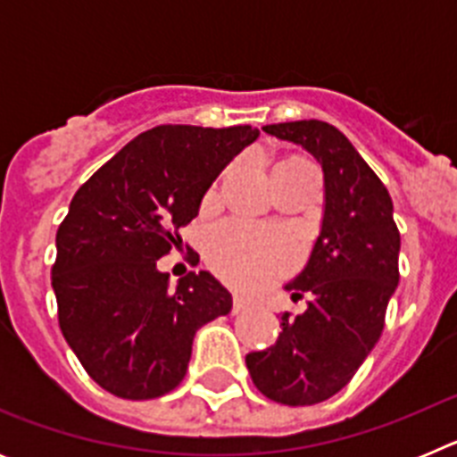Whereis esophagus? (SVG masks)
<instances>
[{
	"label": "esophagus",
	"instance_id": "34e87169",
	"mask_svg": "<svg viewBox=\"0 0 457 457\" xmlns=\"http://www.w3.org/2000/svg\"><path fill=\"white\" fill-rule=\"evenodd\" d=\"M247 302L242 300V297H236V300H233V313H242V311L247 309Z\"/></svg>",
	"mask_w": 457,
	"mask_h": 457
}]
</instances>
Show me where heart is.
<instances>
[{"instance_id": "obj_1", "label": "heart", "mask_w": 457, "mask_h": 457, "mask_svg": "<svg viewBox=\"0 0 457 457\" xmlns=\"http://www.w3.org/2000/svg\"><path fill=\"white\" fill-rule=\"evenodd\" d=\"M210 265L240 288L270 284L293 261V242L245 220H228L208 236Z\"/></svg>"}]
</instances>
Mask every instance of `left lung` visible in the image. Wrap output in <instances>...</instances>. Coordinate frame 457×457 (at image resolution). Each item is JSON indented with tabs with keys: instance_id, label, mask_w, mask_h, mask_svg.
Returning <instances> with one entry per match:
<instances>
[{
	"instance_id": "1",
	"label": "left lung",
	"mask_w": 457,
	"mask_h": 457,
	"mask_svg": "<svg viewBox=\"0 0 457 457\" xmlns=\"http://www.w3.org/2000/svg\"><path fill=\"white\" fill-rule=\"evenodd\" d=\"M263 130L320 162L325 217L309 263L286 286L293 300L309 295V306L300 316L286 311L277 343L245 361L270 401L316 405L348 385L379 341L401 278V233L385 183L334 125L311 119Z\"/></svg>"
}]
</instances>
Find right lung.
Listing matches in <instances>:
<instances>
[{"label": "right lung", "instance_id": "obj_1", "mask_svg": "<svg viewBox=\"0 0 457 457\" xmlns=\"http://www.w3.org/2000/svg\"><path fill=\"white\" fill-rule=\"evenodd\" d=\"M256 137L252 125H157L72 196L56 231L52 288L63 338L109 394L148 401L176 389L196 329L231 311V293L212 274L189 272L169 290L157 261L183 247L180 228Z\"/></svg>", "mask_w": 457, "mask_h": 457}]
</instances>
